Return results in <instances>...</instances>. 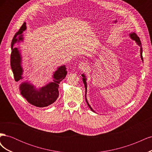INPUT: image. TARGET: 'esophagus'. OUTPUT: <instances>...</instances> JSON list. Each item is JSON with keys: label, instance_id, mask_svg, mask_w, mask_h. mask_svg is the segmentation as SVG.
I'll return each mask as SVG.
<instances>
[{"label": "esophagus", "instance_id": "1", "mask_svg": "<svg viewBox=\"0 0 152 152\" xmlns=\"http://www.w3.org/2000/svg\"><path fill=\"white\" fill-rule=\"evenodd\" d=\"M87 66V63L86 62H81L79 64V68H82V69H85Z\"/></svg>", "mask_w": 152, "mask_h": 152}]
</instances>
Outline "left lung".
I'll use <instances>...</instances> for the list:
<instances>
[{
	"label": "left lung",
	"mask_w": 152,
	"mask_h": 152,
	"mask_svg": "<svg viewBox=\"0 0 152 152\" xmlns=\"http://www.w3.org/2000/svg\"><path fill=\"white\" fill-rule=\"evenodd\" d=\"M130 36H131V37L133 39V40H134L137 43V44H138L139 45H140V46L141 47V41H140V38H139V37L137 36L135 33H132V34H130ZM141 59H142V60H143V58H142V48H141ZM82 76L83 77V78H82V80H83V82H84V85H85V88H86V95H85V97H86V102H87V104H88V106H89V107L90 108V109L92 110V111L93 112H94V110L92 109V108L91 107V106L89 104V103H87V99H86V91H87V84H86V77H85V76L82 74Z\"/></svg>",
	"instance_id": "1"
}]
</instances>
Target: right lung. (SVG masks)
Segmentation results:
<instances>
[{"mask_svg": "<svg viewBox=\"0 0 152 152\" xmlns=\"http://www.w3.org/2000/svg\"><path fill=\"white\" fill-rule=\"evenodd\" d=\"M26 29V23L20 27V30L15 34L11 42V66L14 74L15 81H18L22 79V68L20 65V54L16 48H13V45L16 43L18 39L17 35H20L19 40H22L21 35ZM65 66L59 67L54 74V82H50L42 88L38 89L34 86L28 83H23L20 86L21 94L28 102L31 104L37 107H45L53 104L56 102L59 96V84L66 75Z\"/></svg>", "mask_w": 152, "mask_h": 152, "instance_id": "add662e5", "label": "right lung"}]
</instances>
